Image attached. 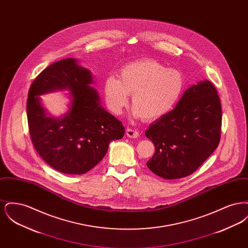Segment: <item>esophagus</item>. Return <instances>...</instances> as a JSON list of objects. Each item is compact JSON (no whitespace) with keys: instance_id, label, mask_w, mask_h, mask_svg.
<instances>
[{"instance_id":"1","label":"esophagus","mask_w":248,"mask_h":248,"mask_svg":"<svg viewBox=\"0 0 248 248\" xmlns=\"http://www.w3.org/2000/svg\"><path fill=\"white\" fill-rule=\"evenodd\" d=\"M125 134H126V136H127L128 138H132V139H137V138H139V136H140V133H139L138 131L131 129V128H128V129L126 130Z\"/></svg>"}]
</instances>
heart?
<instances>
[{"instance_id": "b5f03b06", "label": "heart", "mask_w": 248, "mask_h": 248, "mask_svg": "<svg viewBox=\"0 0 248 248\" xmlns=\"http://www.w3.org/2000/svg\"><path fill=\"white\" fill-rule=\"evenodd\" d=\"M184 85L180 71L167 69L155 59H140L126 64L119 72L118 79L107 78L104 96L108 108L114 114H121L132 94L133 115L154 121L175 107Z\"/></svg>"}]
</instances>
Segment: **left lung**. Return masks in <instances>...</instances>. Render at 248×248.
<instances>
[{
    "label": "left lung",
    "mask_w": 248,
    "mask_h": 248,
    "mask_svg": "<svg viewBox=\"0 0 248 248\" xmlns=\"http://www.w3.org/2000/svg\"><path fill=\"white\" fill-rule=\"evenodd\" d=\"M220 99L207 80L188 88L174 109L146 130L155 147L149 169L175 179L191 175L217 148L221 136Z\"/></svg>",
    "instance_id": "1"
}]
</instances>
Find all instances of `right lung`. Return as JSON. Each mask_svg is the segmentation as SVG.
Here are the masks:
<instances>
[{"label":"right lung","instance_id":"1","mask_svg":"<svg viewBox=\"0 0 248 248\" xmlns=\"http://www.w3.org/2000/svg\"><path fill=\"white\" fill-rule=\"evenodd\" d=\"M92 83L90 71L75 59H65L42 71L29 90L27 117L33 147L46 164L64 174L88 172L103 159L109 142L124 135L122 122L99 104ZM66 88L72 91L70 110L59 119L51 118L38 95Z\"/></svg>","mask_w":248,"mask_h":248}]
</instances>
